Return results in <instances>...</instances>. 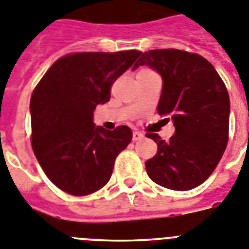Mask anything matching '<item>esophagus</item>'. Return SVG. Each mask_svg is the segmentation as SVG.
Instances as JSON below:
<instances>
[{
  "mask_svg": "<svg viewBox=\"0 0 249 249\" xmlns=\"http://www.w3.org/2000/svg\"><path fill=\"white\" fill-rule=\"evenodd\" d=\"M144 135L142 134L141 131H138V130H134L133 131V141L137 142V141H141V139H143Z\"/></svg>",
  "mask_w": 249,
  "mask_h": 249,
  "instance_id": "obj_1",
  "label": "esophagus"
}]
</instances>
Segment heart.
Masks as SVG:
<instances>
[{
    "label": "heart",
    "instance_id": "obj_1",
    "mask_svg": "<svg viewBox=\"0 0 249 249\" xmlns=\"http://www.w3.org/2000/svg\"><path fill=\"white\" fill-rule=\"evenodd\" d=\"M143 71H149V70H143Z\"/></svg>",
    "mask_w": 249,
    "mask_h": 249
}]
</instances>
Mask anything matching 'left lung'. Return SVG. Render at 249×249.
Instances as JSON below:
<instances>
[{
    "instance_id": "obj_1",
    "label": "left lung",
    "mask_w": 249,
    "mask_h": 249,
    "mask_svg": "<svg viewBox=\"0 0 249 249\" xmlns=\"http://www.w3.org/2000/svg\"><path fill=\"white\" fill-rule=\"evenodd\" d=\"M149 66L163 79L157 111L171 116L175 134L162 141L147 133L158 145L145 162L157 185L187 191L201 185L216 168L229 139L231 101L223 79L213 64L196 53L156 49L142 53L134 64Z\"/></svg>"
}]
</instances>
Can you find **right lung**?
Here are the masks:
<instances>
[{
	"mask_svg": "<svg viewBox=\"0 0 249 249\" xmlns=\"http://www.w3.org/2000/svg\"><path fill=\"white\" fill-rule=\"evenodd\" d=\"M142 52H83L55 60L30 100L31 145L48 178L74 196L102 189L116 157L131 142L121 125L106 130L93 124V111L110 100V89Z\"/></svg>",
	"mask_w": 249,
	"mask_h": 249,
	"instance_id": "right-lung-1",
	"label": "right lung"
}]
</instances>
